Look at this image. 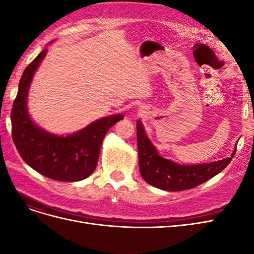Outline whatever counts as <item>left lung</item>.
Here are the masks:
<instances>
[{
	"label": "left lung",
	"mask_w": 254,
	"mask_h": 254,
	"mask_svg": "<svg viewBox=\"0 0 254 254\" xmlns=\"http://www.w3.org/2000/svg\"><path fill=\"white\" fill-rule=\"evenodd\" d=\"M139 166L143 179L158 189L179 191L198 187L213 178L231 162L236 148L230 158L199 165H181L159 156L157 149L146 135L142 123L136 122Z\"/></svg>",
	"instance_id": "8db88e82"
}]
</instances>
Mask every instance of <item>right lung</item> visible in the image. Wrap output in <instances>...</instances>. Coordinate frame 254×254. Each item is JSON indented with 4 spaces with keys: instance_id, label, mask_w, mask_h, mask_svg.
Masks as SVG:
<instances>
[{
    "instance_id": "add662e5",
    "label": "right lung",
    "mask_w": 254,
    "mask_h": 254,
    "mask_svg": "<svg viewBox=\"0 0 254 254\" xmlns=\"http://www.w3.org/2000/svg\"><path fill=\"white\" fill-rule=\"evenodd\" d=\"M47 52L43 50L21 76L10 115L12 140L22 159L36 172L57 181H80L95 171L106 133L124 115L98 120L65 136L54 135L37 127L28 115L26 97L33 75Z\"/></svg>"
}]
</instances>
